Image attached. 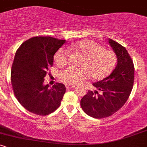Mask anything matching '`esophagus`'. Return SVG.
I'll list each match as a JSON object with an SVG mask.
<instances>
[{"label": "esophagus", "instance_id": "1", "mask_svg": "<svg viewBox=\"0 0 147 147\" xmlns=\"http://www.w3.org/2000/svg\"><path fill=\"white\" fill-rule=\"evenodd\" d=\"M75 86L74 85H65V87H66L67 89H70V88H73Z\"/></svg>", "mask_w": 147, "mask_h": 147}]
</instances>
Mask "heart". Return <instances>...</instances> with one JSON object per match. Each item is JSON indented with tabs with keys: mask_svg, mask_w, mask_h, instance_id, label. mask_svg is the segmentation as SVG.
Listing matches in <instances>:
<instances>
[{
	"mask_svg": "<svg viewBox=\"0 0 147 147\" xmlns=\"http://www.w3.org/2000/svg\"><path fill=\"white\" fill-rule=\"evenodd\" d=\"M71 53H78L83 56L80 63L82 68L69 67L60 73V79L69 85L80 84L88 77L94 79H102L109 76L116 63L113 52L103 48L95 41L84 40L68 45ZM60 48L55 55V62L58 67L65 66L68 61L69 52Z\"/></svg>",
	"mask_w": 147,
	"mask_h": 147,
	"instance_id": "1",
	"label": "heart"
}]
</instances>
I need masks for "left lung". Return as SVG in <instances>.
<instances>
[{
	"label": "left lung",
	"instance_id": "8db88e82",
	"mask_svg": "<svg viewBox=\"0 0 147 147\" xmlns=\"http://www.w3.org/2000/svg\"><path fill=\"white\" fill-rule=\"evenodd\" d=\"M109 43L117 56V65L110 75L92 84L97 90H89L80 102L84 112L97 119L119 110L129 98L134 82V65L126 49L110 38Z\"/></svg>",
	"mask_w": 147,
	"mask_h": 147
}]
</instances>
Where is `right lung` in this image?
Listing matches in <instances>:
<instances>
[{
    "label": "right lung",
    "mask_w": 147,
    "mask_h": 147,
    "mask_svg": "<svg viewBox=\"0 0 147 147\" xmlns=\"http://www.w3.org/2000/svg\"><path fill=\"white\" fill-rule=\"evenodd\" d=\"M65 42L50 36L32 37L22 43L15 54L11 70L14 93L32 113L47 115L59 107L65 92L64 84L57 83L50 88L43 83L53 65L54 55Z\"/></svg>",
    "instance_id": "obj_1"
}]
</instances>
